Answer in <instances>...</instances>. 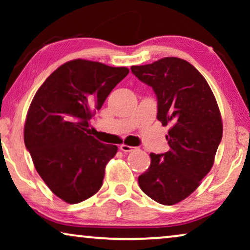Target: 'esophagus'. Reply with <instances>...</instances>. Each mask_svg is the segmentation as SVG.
<instances>
[{
    "instance_id": "1",
    "label": "esophagus",
    "mask_w": 250,
    "mask_h": 250,
    "mask_svg": "<svg viewBox=\"0 0 250 250\" xmlns=\"http://www.w3.org/2000/svg\"><path fill=\"white\" fill-rule=\"evenodd\" d=\"M121 150L123 152H131V151H133V150H135V148H134V146H127V145H122Z\"/></svg>"
}]
</instances>
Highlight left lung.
<instances>
[{
	"instance_id": "obj_1",
	"label": "left lung",
	"mask_w": 250,
	"mask_h": 250,
	"mask_svg": "<svg viewBox=\"0 0 250 250\" xmlns=\"http://www.w3.org/2000/svg\"><path fill=\"white\" fill-rule=\"evenodd\" d=\"M131 70L155 91L158 121L172 125L166 135L169 150L150 153V167L139 176V186L157 203L175 205L213 167L223 133L220 109L207 81L186 60L167 57Z\"/></svg>"
}]
</instances>
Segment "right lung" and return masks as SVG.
Wrapping results in <instances>:
<instances>
[{
	"label": "right lung",
	"mask_w": 250,
	"mask_h": 250,
	"mask_svg": "<svg viewBox=\"0 0 250 250\" xmlns=\"http://www.w3.org/2000/svg\"><path fill=\"white\" fill-rule=\"evenodd\" d=\"M126 67L95 61H68L41 85L29 105L23 128L25 146L49 189L68 204L98 192L117 146L90 135V119L100 110Z\"/></svg>",
	"instance_id": "add662e5"
}]
</instances>
